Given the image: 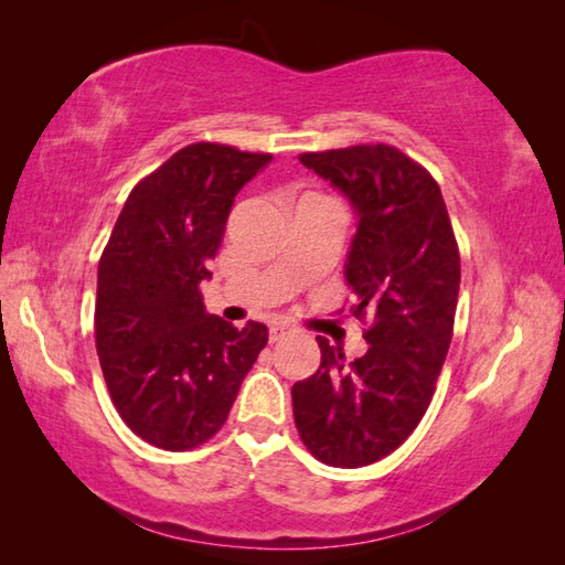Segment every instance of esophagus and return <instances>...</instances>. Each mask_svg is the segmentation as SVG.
Here are the masks:
<instances>
[{
  "mask_svg": "<svg viewBox=\"0 0 565 565\" xmlns=\"http://www.w3.org/2000/svg\"><path fill=\"white\" fill-rule=\"evenodd\" d=\"M296 330L291 326H284V322H271L269 326V340L271 342H281L284 338H289Z\"/></svg>",
  "mask_w": 565,
  "mask_h": 565,
  "instance_id": "34e87169",
  "label": "esophagus"
}]
</instances>
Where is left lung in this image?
I'll return each mask as SVG.
<instances>
[{
    "instance_id": "left-lung-1",
    "label": "left lung",
    "mask_w": 565,
    "mask_h": 565,
    "mask_svg": "<svg viewBox=\"0 0 565 565\" xmlns=\"http://www.w3.org/2000/svg\"><path fill=\"white\" fill-rule=\"evenodd\" d=\"M308 170L347 196L356 233L344 279L369 350L344 354L318 338L320 366L294 383V417L328 466H369L413 435L449 352L461 262L439 184L391 146L303 152Z\"/></svg>"
}]
</instances>
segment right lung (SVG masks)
Instances as JSON below:
<instances>
[{
  "label": "right lung",
  "mask_w": 565,
  "mask_h": 565,
  "mask_svg": "<svg viewBox=\"0 0 565 565\" xmlns=\"http://www.w3.org/2000/svg\"><path fill=\"white\" fill-rule=\"evenodd\" d=\"M271 154L194 142L142 179L104 247L94 332L111 401L138 437L186 451L223 427L269 332L206 313L201 281L237 191Z\"/></svg>",
  "instance_id": "obj_1"
}]
</instances>
